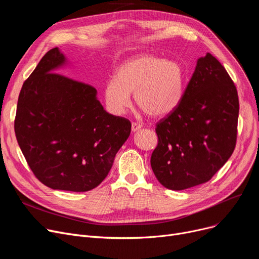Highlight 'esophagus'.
<instances>
[{
	"mask_svg": "<svg viewBox=\"0 0 259 259\" xmlns=\"http://www.w3.org/2000/svg\"><path fill=\"white\" fill-rule=\"evenodd\" d=\"M141 128H142V124H140V122H137V121H132V124H131V130H132L133 132L140 130Z\"/></svg>",
	"mask_w": 259,
	"mask_h": 259,
	"instance_id": "34e87169",
	"label": "esophagus"
}]
</instances>
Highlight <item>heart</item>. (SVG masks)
<instances>
[{
    "instance_id": "obj_1",
    "label": "heart",
    "mask_w": 259,
    "mask_h": 259,
    "mask_svg": "<svg viewBox=\"0 0 259 259\" xmlns=\"http://www.w3.org/2000/svg\"><path fill=\"white\" fill-rule=\"evenodd\" d=\"M185 72L173 61L141 54L122 63L115 79L107 81L105 100L110 111L122 114L131 105L134 92L137 105L148 115L165 116L178 107L183 98Z\"/></svg>"
}]
</instances>
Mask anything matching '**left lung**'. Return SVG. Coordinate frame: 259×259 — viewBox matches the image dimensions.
Instances as JSON below:
<instances>
[{"mask_svg":"<svg viewBox=\"0 0 259 259\" xmlns=\"http://www.w3.org/2000/svg\"><path fill=\"white\" fill-rule=\"evenodd\" d=\"M238 112L225 67L211 53L199 58L180 105L156 124L150 162L157 181L170 190L209 182L234 151Z\"/></svg>","mask_w":259,"mask_h":259,"instance_id":"8db88e82","label":"left lung"}]
</instances>
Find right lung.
I'll return each instance as SVG.
<instances>
[{"label":"right lung","instance_id":"right-lung-1","mask_svg":"<svg viewBox=\"0 0 259 259\" xmlns=\"http://www.w3.org/2000/svg\"><path fill=\"white\" fill-rule=\"evenodd\" d=\"M64 62L59 49L52 48L24 81L15 132L40 183L53 190L86 192L106 179L129 138L131 122L106 112L90 84L53 72Z\"/></svg>","mask_w":259,"mask_h":259}]
</instances>
